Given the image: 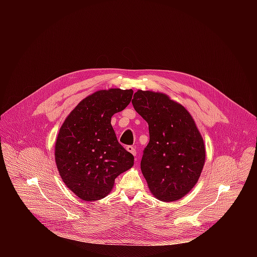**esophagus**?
<instances>
[{
  "label": "esophagus",
  "mask_w": 257,
  "mask_h": 257,
  "mask_svg": "<svg viewBox=\"0 0 257 257\" xmlns=\"http://www.w3.org/2000/svg\"><path fill=\"white\" fill-rule=\"evenodd\" d=\"M126 150L131 154V155H133V156H136V150L133 148L132 145H128L127 148H126Z\"/></svg>",
  "instance_id": "34e87169"
}]
</instances>
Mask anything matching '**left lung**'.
Here are the masks:
<instances>
[{
    "mask_svg": "<svg viewBox=\"0 0 257 257\" xmlns=\"http://www.w3.org/2000/svg\"><path fill=\"white\" fill-rule=\"evenodd\" d=\"M132 104L149 124L140 167L151 192L165 202L186 195L205 161L203 139L187 109L164 93L138 90Z\"/></svg>",
    "mask_w": 257,
    "mask_h": 257,
    "instance_id": "left-lung-1",
    "label": "left lung"
}]
</instances>
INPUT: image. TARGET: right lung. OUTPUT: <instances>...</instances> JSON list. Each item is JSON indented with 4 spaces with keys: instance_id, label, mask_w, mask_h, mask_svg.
<instances>
[{
    "instance_id": "1",
    "label": "right lung",
    "mask_w": 257,
    "mask_h": 257,
    "mask_svg": "<svg viewBox=\"0 0 257 257\" xmlns=\"http://www.w3.org/2000/svg\"><path fill=\"white\" fill-rule=\"evenodd\" d=\"M132 94V89L98 90L81 100L60 129L57 168L66 186L85 201L106 196L115 179L134 164L111 125L112 116L130 103Z\"/></svg>"
}]
</instances>
